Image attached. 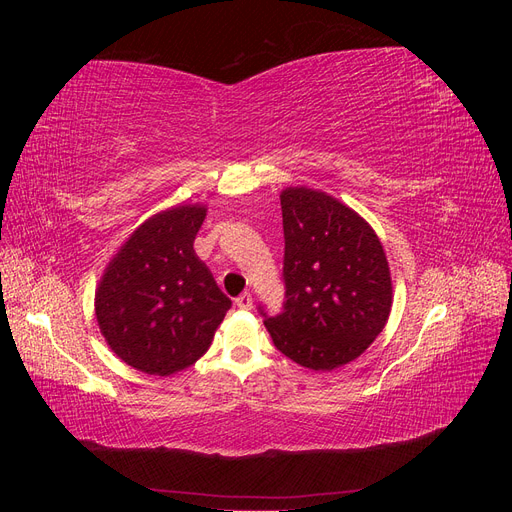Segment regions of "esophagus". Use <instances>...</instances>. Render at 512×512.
I'll return each instance as SVG.
<instances>
[{"instance_id": "1", "label": "esophagus", "mask_w": 512, "mask_h": 512, "mask_svg": "<svg viewBox=\"0 0 512 512\" xmlns=\"http://www.w3.org/2000/svg\"><path fill=\"white\" fill-rule=\"evenodd\" d=\"M235 305H237L239 309H252V305H254V301H252V294H250V292H243V294H239V297L235 299Z\"/></svg>"}]
</instances>
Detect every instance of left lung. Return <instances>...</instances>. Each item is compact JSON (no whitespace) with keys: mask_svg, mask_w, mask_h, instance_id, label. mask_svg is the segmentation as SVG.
Returning a JSON list of instances; mask_svg holds the SVG:
<instances>
[{"mask_svg":"<svg viewBox=\"0 0 512 512\" xmlns=\"http://www.w3.org/2000/svg\"><path fill=\"white\" fill-rule=\"evenodd\" d=\"M282 314L267 316L275 348L307 369L329 371L361 356L391 314L393 284L382 243L333 196L286 188Z\"/></svg>","mask_w":512,"mask_h":512,"instance_id":"8db88e82","label":"left lung"}]
</instances>
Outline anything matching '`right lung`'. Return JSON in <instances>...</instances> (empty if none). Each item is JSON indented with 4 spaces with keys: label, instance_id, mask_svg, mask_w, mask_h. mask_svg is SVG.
Masks as SVG:
<instances>
[{
    "label": "right lung",
    "instance_id": "add662e5",
    "mask_svg": "<svg viewBox=\"0 0 512 512\" xmlns=\"http://www.w3.org/2000/svg\"><path fill=\"white\" fill-rule=\"evenodd\" d=\"M207 209L183 205L138 226L108 262L96 318L123 363L170 376L207 352L230 299L194 252Z\"/></svg>",
    "mask_w": 512,
    "mask_h": 512
}]
</instances>
